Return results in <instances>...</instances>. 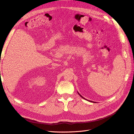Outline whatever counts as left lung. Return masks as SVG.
Returning a JSON list of instances; mask_svg holds the SVG:
<instances>
[{
  "mask_svg": "<svg viewBox=\"0 0 134 134\" xmlns=\"http://www.w3.org/2000/svg\"><path fill=\"white\" fill-rule=\"evenodd\" d=\"M78 94H79V96H80V97H82V98H83V99H86V100H87V99H86V98H84V97H82V96H81V95H80V94H79V93H78ZM89 101H90V100H89ZM90 101H91V100H90ZM91 102H94V103H96V102H93V101H91Z\"/></svg>",
  "mask_w": 134,
  "mask_h": 134,
  "instance_id": "8db88e82",
  "label": "left lung"
}]
</instances>
